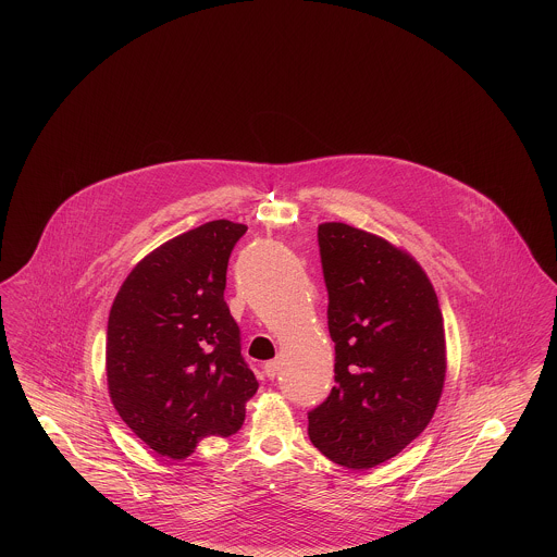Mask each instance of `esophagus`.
I'll use <instances>...</instances> for the list:
<instances>
[{
	"instance_id": "obj_1",
	"label": "esophagus",
	"mask_w": 557,
	"mask_h": 557,
	"mask_svg": "<svg viewBox=\"0 0 557 557\" xmlns=\"http://www.w3.org/2000/svg\"><path fill=\"white\" fill-rule=\"evenodd\" d=\"M263 370H265L267 377H269V380H273V377L280 373V359L267 361L265 366H263Z\"/></svg>"
}]
</instances>
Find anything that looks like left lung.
Here are the masks:
<instances>
[{
	"label": "left lung",
	"instance_id": "obj_1",
	"mask_svg": "<svg viewBox=\"0 0 557 557\" xmlns=\"http://www.w3.org/2000/svg\"><path fill=\"white\" fill-rule=\"evenodd\" d=\"M318 238L336 386L309 413V438L334 463L370 470L430 424L447 375L445 321L397 244L341 221L321 223Z\"/></svg>",
	"mask_w": 557,
	"mask_h": 557
}]
</instances>
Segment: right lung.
<instances>
[{"label": "right lung", "mask_w": 557, "mask_h": 557, "mask_svg": "<svg viewBox=\"0 0 557 557\" xmlns=\"http://www.w3.org/2000/svg\"><path fill=\"white\" fill-rule=\"evenodd\" d=\"M246 230L216 219L160 244L114 296L108 395L160 457L186 459L202 438L236 434L259 388L223 298L227 261Z\"/></svg>", "instance_id": "1"}]
</instances>
